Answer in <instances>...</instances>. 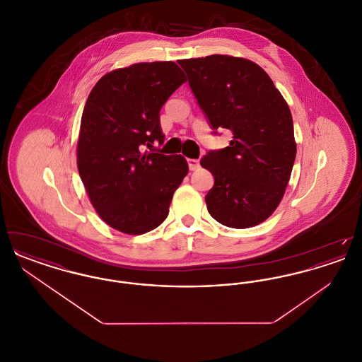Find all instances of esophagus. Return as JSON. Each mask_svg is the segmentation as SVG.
<instances>
[{"label": "esophagus", "instance_id": "1", "mask_svg": "<svg viewBox=\"0 0 362 362\" xmlns=\"http://www.w3.org/2000/svg\"><path fill=\"white\" fill-rule=\"evenodd\" d=\"M187 164H189V171H195V170H198L201 167L199 161L197 158H189Z\"/></svg>", "mask_w": 362, "mask_h": 362}]
</instances>
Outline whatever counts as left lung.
<instances>
[{"mask_svg":"<svg viewBox=\"0 0 362 362\" xmlns=\"http://www.w3.org/2000/svg\"><path fill=\"white\" fill-rule=\"evenodd\" d=\"M179 65L213 133L233 134L229 146L201 158L214 176L205 197L210 216L238 229L263 223L279 205L296 158L289 105L269 74L248 59L214 54Z\"/></svg>","mask_w":362,"mask_h":362,"instance_id":"obj_1","label":"left lung"}]
</instances>
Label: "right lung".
<instances>
[{
  "label": "right lung",
  "mask_w": 362,
  "mask_h": 362,
  "mask_svg": "<svg viewBox=\"0 0 362 362\" xmlns=\"http://www.w3.org/2000/svg\"><path fill=\"white\" fill-rule=\"evenodd\" d=\"M186 83L171 61L107 73L90 90L81 117L77 167L105 224L141 235L161 224L189 173L183 156L145 152L164 142L160 110Z\"/></svg>",
  "instance_id": "add662e5"
}]
</instances>
